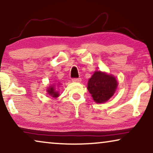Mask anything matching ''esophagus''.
Wrapping results in <instances>:
<instances>
[{
	"label": "esophagus",
	"instance_id": "esophagus-1",
	"mask_svg": "<svg viewBox=\"0 0 153 153\" xmlns=\"http://www.w3.org/2000/svg\"><path fill=\"white\" fill-rule=\"evenodd\" d=\"M81 79L80 78H74L72 79V81L73 82H81Z\"/></svg>",
	"mask_w": 153,
	"mask_h": 153
}]
</instances>
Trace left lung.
Returning a JSON list of instances; mask_svg holds the SVG:
<instances>
[{"label": "left lung", "mask_w": 153, "mask_h": 153, "mask_svg": "<svg viewBox=\"0 0 153 153\" xmlns=\"http://www.w3.org/2000/svg\"><path fill=\"white\" fill-rule=\"evenodd\" d=\"M118 86V81L111 74L101 71H96L88 82V90L94 101L104 103L114 95Z\"/></svg>", "instance_id": "obj_1"}]
</instances>
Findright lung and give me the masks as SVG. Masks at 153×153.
<instances>
[{
	"label": "right lung",
	"mask_w": 153,
	"mask_h": 153,
	"mask_svg": "<svg viewBox=\"0 0 153 153\" xmlns=\"http://www.w3.org/2000/svg\"><path fill=\"white\" fill-rule=\"evenodd\" d=\"M47 93L49 95L52 96L53 97H58L59 96V93L55 89V85H51V86L47 88Z\"/></svg>",
	"instance_id": "1"
}]
</instances>
